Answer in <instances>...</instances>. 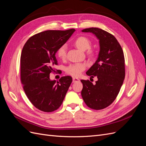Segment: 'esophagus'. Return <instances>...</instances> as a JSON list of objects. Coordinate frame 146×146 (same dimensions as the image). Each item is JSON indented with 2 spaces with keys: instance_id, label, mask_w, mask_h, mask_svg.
Instances as JSON below:
<instances>
[{
  "instance_id": "1",
  "label": "esophagus",
  "mask_w": 146,
  "mask_h": 146,
  "mask_svg": "<svg viewBox=\"0 0 146 146\" xmlns=\"http://www.w3.org/2000/svg\"><path fill=\"white\" fill-rule=\"evenodd\" d=\"M79 81H80V80H79V79L77 78H75V77L72 78V82H73V83L79 82Z\"/></svg>"
}]
</instances>
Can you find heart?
Returning <instances> with one entry per match:
<instances>
[{
	"label": "heart",
	"instance_id": "obj_1",
	"mask_svg": "<svg viewBox=\"0 0 146 146\" xmlns=\"http://www.w3.org/2000/svg\"><path fill=\"white\" fill-rule=\"evenodd\" d=\"M74 44L79 49L81 50L85 51L88 49L87 54L92 56L93 55V52L90 49L91 45V42L89 39L85 36H80L77 38L74 41ZM66 50L67 47L66 45L61 46L57 51V55L61 59H64L66 56ZM86 68V65L84 63H76L72 64L68 66L66 69V71L67 74L70 75L74 77H78L80 76L82 72Z\"/></svg>",
	"mask_w": 146,
	"mask_h": 146
}]
</instances>
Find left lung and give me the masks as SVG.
<instances>
[{
  "label": "left lung",
  "instance_id": "left-lung-1",
  "mask_svg": "<svg viewBox=\"0 0 146 146\" xmlns=\"http://www.w3.org/2000/svg\"><path fill=\"white\" fill-rule=\"evenodd\" d=\"M91 33L99 41L98 59L86 74L98 81L93 85L90 80H82V98L88 107L102 110L115 100L125 78V59L122 48L113 35L99 28L82 30Z\"/></svg>",
  "mask_w": 146,
  "mask_h": 146
}]
</instances>
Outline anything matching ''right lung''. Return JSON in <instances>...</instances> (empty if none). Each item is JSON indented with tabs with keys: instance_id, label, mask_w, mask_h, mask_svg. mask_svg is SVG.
Wrapping results in <instances>:
<instances>
[{
	"instance_id": "add662e5",
	"label": "right lung",
	"mask_w": 146,
	"mask_h": 146,
	"mask_svg": "<svg viewBox=\"0 0 146 146\" xmlns=\"http://www.w3.org/2000/svg\"><path fill=\"white\" fill-rule=\"evenodd\" d=\"M76 30H47L33 35L25 42L21 56V79L28 99L44 112L58 109L72 82L70 76L58 82L50 79L58 64L55 54Z\"/></svg>"
}]
</instances>
